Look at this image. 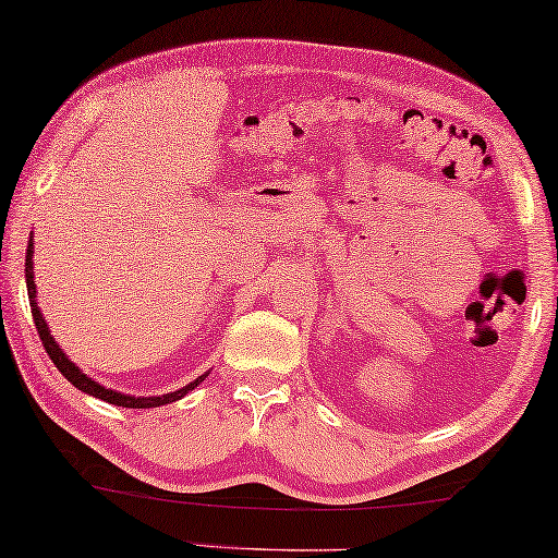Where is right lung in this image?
Segmentation results:
<instances>
[{"instance_id":"add662e5","label":"right lung","mask_w":558,"mask_h":558,"mask_svg":"<svg viewBox=\"0 0 558 558\" xmlns=\"http://www.w3.org/2000/svg\"><path fill=\"white\" fill-rule=\"evenodd\" d=\"M32 254H34V244L29 239V246H27V259H24V277H27V291H29V304H32V316H34V327H37L39 331V339L41 344H45L47 354L51 362H54V366L59 368V372L64 374L66 381H72L76 389L89 393V397H97L101 401H109V404L114 407H126V409H151V407H165V404H171V401L182 399L190 393L196 384L207 379V374H202L199 379H194L192 384H186L184 389H177L171 393H165V397H130V393H119L114 389H105L101 384H97L94 379H89L87 374L80 372V366L72 364V359L64 354L62 349H59V344L54 341V337L49 333V327L45 322V316H41L39 306H37V287H34V267H32Z\"/></svg>"}]
</instances>
